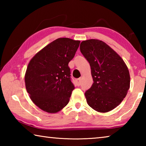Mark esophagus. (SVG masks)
Here are the masks:
<instances>
[{
  "instance_id": "obj_1",
  "label": "esophagus",
  "mask_w": 146,
  "mask_h": 146,
  "mask_svg": "<svg viewBox=\"0 0 146 146\" xmlns=\"http://www.w3.org/2000/svg\"><path fill=\"white\" fill-rule=\"evenodd\" d=\"M76 84L78 86H80L81 84V78H77L76 80Z\"/></svg>"
}]
</instances>
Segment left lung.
I'll return each mask as SVG.
<instances>
[{
	"label": "left lung",
	"mask_w": 146,
	"mask_h": 146,
	"mask_svg": "<svg viewBox=\"0 0 146 146\" xmlns=\"http://www.w3.org/2000/svg\"><path fill=\"white\" fill-rule=\"evenodd\" d=\"M80 52L90 64L93 83L86 91L88 105L106 113L120 104L130 86V76L122 58L102 40L82 41Z\"/></svg>",
	"instance_id": "1"
}]
</instances>
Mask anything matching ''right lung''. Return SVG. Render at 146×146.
<instances>
[{"mask_svg": "<svg viewBox=\"0 0 146 146\" xmlns=\"http://www.w3.org/2000/svg\"><path fill=\"white\" fill-rule=\"evenodd\" d=\"M80 41L59 38L36 54L25 74L27 92L33 102L44 111L55 113L68 104L75 89L68 64Z\"/></svg>", "mask_w": 146, "mask_h": 146, "instance_id": "right-lung-1", "label": "right lung"}]
</instances>
